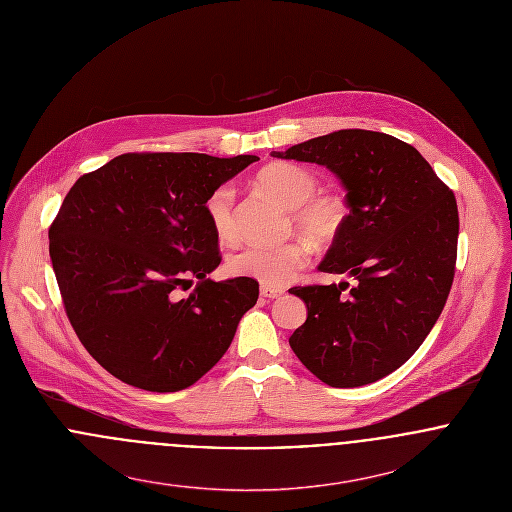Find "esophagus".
Here are the masks:
<instances>
[{
  "label": "esophagus",
  "instance_id": "esophagus-1",
  "mask_svg": "<svg viewBox=\"0 0 512 512\" xmlns=\"http://www.w3.org/2000/svg\"><path fill=\"white\" fill-rule=\"evenodd\" d=\"M284 288H276V286H260V293H262V297H266V299H278V297H282L284 295Z\"/></svg>",
  "mask_w": 512,
  "mask_h": 512
}]
</instances>
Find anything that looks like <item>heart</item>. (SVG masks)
Here are the masks:
<instances>
[{
    "mask_svg": "<svg viewBox=\"0 0 512 512\" xmlns=\"http://www.w3.org/2000/svg\"><path fill=\"white\" fill-rule=\"evenodd\" d=\"M258 187L284 209H290L293 226L315 242L333 240L343 228L349 207L337 193H319V181L313 171L295 163H272L256 177ZM234 191L230 185L215 189L205 211L220 238L236 234ZM309 248L292 240L278 246L250 244L230 258V270L238 276L254 278L264 286H284L307 264Z\"/></svg>",
    "mask_w": 512,
    "mask_h": 512,
    "instance_id": "1",
    "label": "heart"
}]
</instances>
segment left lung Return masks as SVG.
Listing matches in <instances>:
<instances>
[{
  "instance_id": "obj_1",
  "label": "left lung",
  "mask_w": 512,
  "mask_h": 512,
  "mask_svg": "<svg viewBox=\"0 0 512 512\" xmlns=\"http://www.w3.org/2000/svg\"><path fill=\"white\" fill-rule=\"evenodd\" d=\"M272 157L317 163L345 187L349 215L317 270L355 278L292 288L307 319L290 337L297 359L335 388H357L404 365L451 290L459 215L422 153L394 136L339 130Z\"/></svg>"
}]
</instances>
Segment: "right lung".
Returning <instances> with one entry per match:
<instances>
[{
  "instance_id": "add662e5",
  "label": "right lung",
  "mask_w": 512,
  "mask_h": 512,
  "mask_svg": "<svg viewBox=\"0 0 512 512\" xmlns=\"http://www.w3.org/2000/svg\"><path fill=\"white\" fill-rule=\"evenodd\" d=\"M254 161L124 153L65 197L49 228L59 290L84 349L122 382L149 392L195 384L256 305V280L207 278L220 254L205 211L209 195ZM191 277L200 284L179 298Z\"/></svg>"
}]
</instances>
